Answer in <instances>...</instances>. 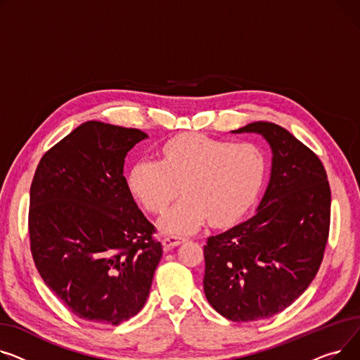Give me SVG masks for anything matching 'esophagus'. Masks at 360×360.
Returning a JSON list of instances; mask_svg holds the SVG:
<instances>
[{"instance_id":"34e87169","label":"esophagus","mask_w":360,"mask_h":360,"mask_svg":"<svg viewBox=\"0 0 360 360\" xmlns=\"http://www.w3.org/2000/svg\"><path fill=\"white\" fill-rule=\"evenodd\" d=\"M186 241L184 237H179V236H170V237H165L162 240V245L165 250H170L172 247H177L180 244H183Z\"/></svg>"}]
</instances>
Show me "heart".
<instances>
[{"mask_svg":"<svg viewBox=\"0 0 360 360\" xmlns=\"http://www.w3.org/2000/svg\"><path fill=\"white\" fill-rule=\"evenodd\" d=\"M264 176L266 155L256 143L181 135L164 145L161 161L146 157L132 167L129 188L153 214L164 212L183 190L158 225L167 234H193L207 219L217 226L236 222Z\"/></svg>","mask_w":360,"mask_h":360,"instance_id":"obj_1","label":"heart"}]
</instances>
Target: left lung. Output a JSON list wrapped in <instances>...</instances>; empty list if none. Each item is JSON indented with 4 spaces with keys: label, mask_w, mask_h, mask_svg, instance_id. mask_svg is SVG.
<instances>
[{
    "label": "left lung",
    "mask_w": 360,
    "mask_h": 360,
    "mask_svg": "<svg viewBox=\"0 0 360 360\" xmlns=\"http://www.w3.org/2000/svg\"><path fill=\"white\" fill-rule=\"evenodd\" d=\"M231 132L262 135L271 150L256 214L203 247L207 302L243 323L283 311L309 286L328 238L331 192L320 158L282 126L252 122Z\"/></svg>",
    "instance_id": "8db88e82"
}]
</instances>
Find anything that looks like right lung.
I'll use <instances>...</instances> for the list:
<instances>
[{
	"mask_svg": "<svg viewBox=\"0 0 360 360\" xmlns=\"http://www.w3.org/2000/svg\"><path fill=\"white\" fill-rule=\"evenodd\" d=\"M139 129L89 120L41 157L30 187L29 234L37 271L77 316L117 326L150 295L162 256L135 203L124 158Z\"/></svg>",
	"mask_w": 360,
	"mask_h": 360,
	"instance_id": "obj_1",
	"label": "right lung"
}]
</instances>
